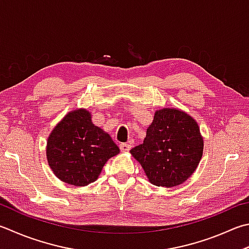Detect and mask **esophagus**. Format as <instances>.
<instances>
[{"mask_svg":"<svg viewBox=\"0 0 249 249\" xmlns=\"http://www.w3.org/2000/svg\"><path fill=\"white\" fill-rule=\"evenodd\" d=\"M119 147H120L121 152H129L130 148H131V145L126 144V143H121Z\"/></svg>","mask_w":249,"mask_h":249,"instance_id":"esophagus-1","label":"esophagus"}]
</instances>
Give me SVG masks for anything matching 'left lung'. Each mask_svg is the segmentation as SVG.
<instances>
[{
	"label": "left lung",
	"instance_id": "left-lung-1",
	"mask_svg": "<svg viewBox=\"0 0 249 249\" xmlns=\"http://www.w3.org/2000/svg\"><path fill=\"white\" fill-rule=\"evenodd\" d=\"M204 140L197 123L185 111L155 112L143 144L130 151L152 184L172 187L193 175L203 156Z\"/></svg>",
	"mask_w": 249,
	"mask_h": 249
}]
</instances>
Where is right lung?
I'll use <instances>...</instances> for the list:
<instances>
[{
    "mask_svg": "<svg viewBox=\"0 0 249 249\" xmlns=\"http://www.w3.org/2000/svg\"><path fill=\"white\" fill-rule=\"evenodd\" d=\"M90 111H70L52 131L46 158L54 175L74 186L96 181L109 158L119 153L110 135L92 123Z\"/></svg>",
    "mask_w": 249,
    "mask_h": 249,
    "instance_id": "obj_1",
    "label": "right lung"
}]
</instances>
